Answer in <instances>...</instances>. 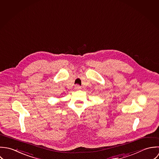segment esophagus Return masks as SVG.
Wrapping results in <instances>:
<instances>
[{
  "mask_svg": "<svg viewBox=\"0 0 159 159\" xmlns=\"http://www.w3.org/2000/svg\"><path fill=\"white\" fill-rule=\"evenodd\" d=\"M81 89V87L79 85H76L75 86V89H76V90H79V89Z\"/></svg>",
  "mask_w": 159,
  "mask_h": 159,
  "instance_id": "34e87169",
  "label": "esophagus"
}]
</instances>
